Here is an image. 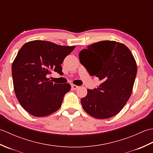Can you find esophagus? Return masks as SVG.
Returning <instances> with one entry per match:
<instances>
[{
    "mask_svg": "<svg viewBox=\"0 0 153 153\" xmlns=\"http://www.w3.org/2000/svg\"><path fill=\"white\" fill-rule=\"evenodd\" d=\"M71 87H72V89H73L76 90V89H77L79 88V86L76 85H71Z\"/></svg>",
    "mask_w": 153,
    "mask_h": 153,
    "instance_id": "1",
    "label": "esophagus"
}]
</instances>
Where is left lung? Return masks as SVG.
<instances>
[{"label":"left lung","instance_id":"1","mask_svg":"<svg viewBox=\"0 0 153 153\" xmlns=\"http://www.w3.org/2000/svg\"><path fill=\"white\" fill-rule=\"evenodd\" d=\"M79 56L91 76L101 82L97 89H87V95L81 99L83 108L95 118L114 116L130 97L137 75L130 50L119 42L103 41L83 49Z\"/></svg>","mask_w":153,"mask_h":153}]
</instances>
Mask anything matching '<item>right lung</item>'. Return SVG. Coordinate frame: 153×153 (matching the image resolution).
Instances as JSON below:
<instances>
[{
	"label": "right lung",
	"instance_id": "obj_1",
	"mask_svg": "<svg viewBox=\"0 0 153 153\" xmlns=\"http://www.w3.org/2000/svg\"><path fill=\"white\" fill-rule=\"evenodd\" d=\"M75 47L35 40L18 51L12 66L14 89L19 104L32 116H47L60 108L71 85L54 83L47 76L62 72L61 64Z\"/></svg>",
	"mask_w": 153,
	"mask_h": 153
}]
</instances>
